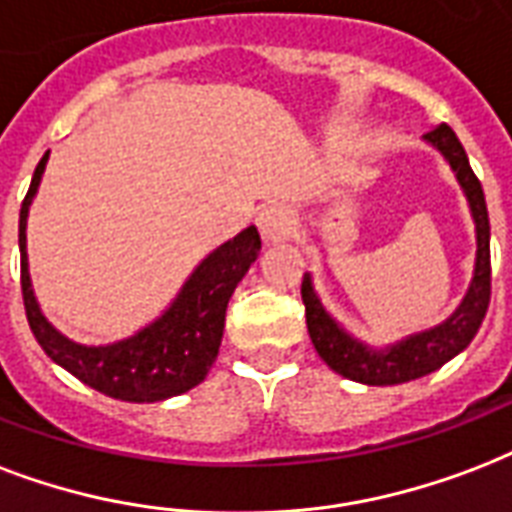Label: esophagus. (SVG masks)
Masks as SVG:
<instances>
[{
    "mask_svg": "<svg viewBox=\"0 0 512 512\" xmlns=\"http://www.w3.org/2000/svg\"><path fill=\"white\" fill-rule=\"evenodd\" d=\"M292 222L295 220H292L290 209L279 204L265 206L263 212L257 214V228H260L265 241H279L284 239V236H290Z\"/></svg>",
    "mask_w": 512,
    "mask_h": 512,
    "instance_id": "esophagus-1",
    "label": "esophagus"
}]
</instances>
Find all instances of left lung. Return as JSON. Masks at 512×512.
Segmentation results:
<instances>
[{
  "label": "left lung",
  "mask_w": 512,
  "mask_h": 512,
  "mask_svg": "<svg viewBox=\"0 0 512 512\" xmlns=\"http://www.w3.org/2000/svg\"><path fill=\"white\" fill-rule=\"evenodd\" d=\"M427 142L438 147L451 169L456 171L459 185L467 193L470 201V212L475 220V233H478V260H475V276L473 287L462 300V306L456 308V314L446 319L443 325L432 327L427 333L411 335L408 341L397 343L386 351H373L362 346L343 333L341 327L335 325L330 314H327L322 303H319L317 292L311 287V276H303V306H306V325L311 343L322 360L341 373L343 378L360 381L370 386H392L405 384L413 378H421L432 373V370L443 368L451 357L473 341L478 327H481L486 311H489L491 300V255H489V212H486V198H483V187L470 169L467 152L462 142L456 139L451 126L440 123L432 131H427Z\"/></svg>",
  "instance_id": "8db88e82"
}]
</instances>
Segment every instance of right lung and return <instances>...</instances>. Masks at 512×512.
Masks as SVG:
<instances>
[{
    "label": "right lung",
    "mask_w": 512,
    "mask_h": 512,
    "mask_svg": "<svg viewBox=\"0 0 512 512\" xmlns=\"http://www.w3.org/2000/svg\"><path fill=\"white\" fill-rule=\"evenodd\" d=\"M45 163H48V152L34 169L18 222L23 306L39 346L50 360L58 362L83 384L126 403H158L201 384L220 351L230 295L260 255V233L255 225L241 230L236 239L225 241L220 249H214L195 268L179 298L158 322H152L142 333L131 335L126 341L109 343V346H83L64 338L42 317L31 292L29 263H26V217Z\"/></svg>",
    "instance_id": "right-lung-1"
}]
</instances>
